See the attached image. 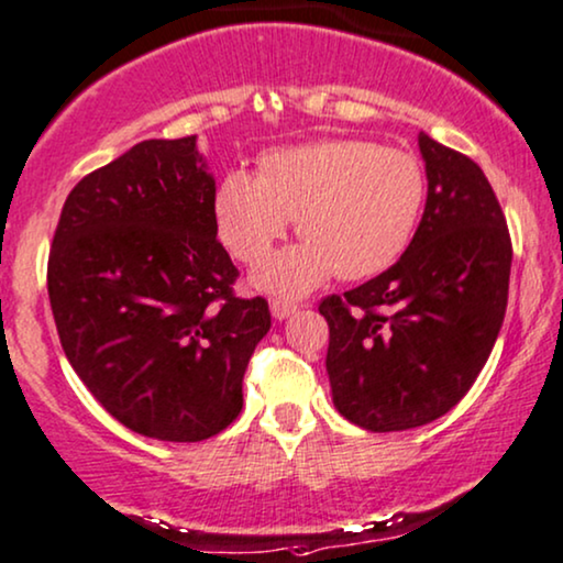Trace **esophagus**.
I'll return each mask as SVG.
<instances>
[{
    "mask_svg": "<svg viewBox=\"0 0 563 563\" xmlns=\"http://www.w3.org/2000/svg\"><path fill=\"white\" fill-rule=\"evenodd\" d=\"M269 309H273V317L275 319H288L290 314H296L301 306L296 301H288V298H273V303H269Z\"/></svg>",
    "mask_w": 563,
    "mask_h": 563,
    "instance_id": "34e87169",
    "label": "esophagus"
}]
</instances>
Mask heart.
<instances>
[{
  "instance_id": "heart-1",
  "label": "heart",
  "mask_w": 563,
  "mask_h": 563,
  "mask_svg": "<svg viewBox=\"0 0 563 563\" xmlns=\"http://www.w3.org/2000/svg\"><path fill=\"white\" fill-rule=\"evenodd\" d=\"M426 168L416 153L368 140H322L262 158L260 176L231 170L218 187L223 244L241 262L267 257L298 220L303 244L254 269V288L303 296L332 273L364 280L408 249L426 205Z\"/></svg>"
}]
</instances>
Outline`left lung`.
Masks as SVG:
<instances>
[{"label":"left lung","mask_w":563,"mask_h":563,"mask_svg":"<svg viewBox=\"0 0 563 563\" xmlns=\"http://www.w3.org/2000/svg\"><path fill=\"white\" fill-rule=\"evenodd\" d=\"M429 197L405 254L364 286L327 296L332 402L368 431L450 412L486 366L509 296L511 239L475 161L418 134Z\"/></svg>","instance_id":"8db88e82"}]
</instances>
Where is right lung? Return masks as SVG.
<instances>
[{
	"mask_svg": "<svg viewBox=\"0 0 563 563\" xmlns=\"http://www.w3.org/2000/svg\"><path fill=\"white\" fill-rule=\"evenodd\" d=\"M216 179L197 137L145 140L69 191L48 254L64 355L90 395L142 437L202 441L236 421L269 330L262 296L216 239Z\"/></svg>",
	"mask_w": 563,
	"mask_h": 563,
	"instance_id": "add662e5",
	"label": "right lung"
}]
</instances>
